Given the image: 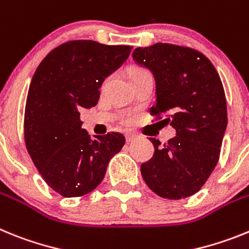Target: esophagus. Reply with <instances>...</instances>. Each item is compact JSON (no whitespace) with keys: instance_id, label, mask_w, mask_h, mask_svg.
Wrapping results in <instances>:
<instances>
[{"instance_id":"34e87169","label":"esophagus","mask_w":249,"mask_h":249,"mask_svg":"<svg viewBox=\"0 0 249 249\" xmlns=\"http://www.w3.org/2000/svg\"><path fill=\"white\" fill-rule=\"evenodd\" d=\"M125 138H126V142H133V140L135 139V138H137V134L127 133L126 135H125Z\"/></svg>"}]
</instances>
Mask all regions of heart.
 Here are the masks:
<instances>
[{"label":"heart","instance_id":"obj_1","mask_svg":"<svg viewBox=\"0 0 249 249\" xmlns=\"http://www.w3.org/2000/svg\"><path fill=\"white\" fill-rule=\"evenodd\" d=\"M135 71H142V70H135Z\"/></svg>","mask_w":249,"mask_h":249}]
</instances>
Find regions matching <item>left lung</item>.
<instances>
[{"mask_svg":"<svg viewBox=\"0 0 249 249\" xmlns=\"http://www.w3.org/2000/svg\"><path fill=\"white\" fill-rule=\"evenodd\" d=\"M131 56L154 76L157 99L151 115H168L164 120L177 131L164 145L150 138L155 150L140 165L142 179L163 198L193 196L217 165L227 129L219 75L208 57L189 47L159 42L138 47Z\"/></svg>","mask_w":249,"mask_h":249,"instance_id":"left-lung-1","label":"left lung"}]
</instances>
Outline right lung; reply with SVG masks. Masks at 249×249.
Masks as SVG:
<instances>
[{
    "label": "right lung",
    "mask_w": 249,
    "mask_h": 249,
    "mask_svg": "<svg viewBox=\"0 0 249 249\" xmlns=\"http://www.w3.org/2000/svg\"><path fill=\"white\" fill-rule=\"evenodd\" d=\"M131 49L70 41L47 53L35 71L26 100V148L44 180L62 196L94 190L125 144L119 133L90 137L80 110L98 104L105 77L126 61Z\"/></svg>",
    "instance_id": "add662e5"
}]
</instances>
